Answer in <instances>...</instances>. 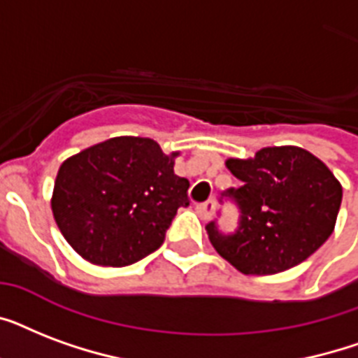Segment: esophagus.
<instances>
[{"label":"esophagus","instance_id":"obj_1","mask_svg":"<svg viewBox=\"0 0 358 358\" xmlns=\"http://www.w3.org/2000/svg\"><path fill=\"white\" fill-rule=\"evenodd\" d=\"M213 210H215V202L213 201H206L196 206V213H199V215H201V219H204V221L212 217Z\"/></svg>","mask_w":358,"mask_h":358}]
</instances>
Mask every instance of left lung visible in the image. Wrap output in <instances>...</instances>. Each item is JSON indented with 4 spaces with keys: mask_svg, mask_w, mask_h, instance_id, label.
<instances>
[{
    "mask_svg": "<svg viewBox=\"0 0 358 358\" xmlns=\"http://www.w3.org/2000/svg\"><path fill=\"white\" fill-rule=\"evenodd\" d=\"M241 187L229 189L239 227L208 224L213 249L245 275H273L305 262L333 234L342 185L322 159L299 146H267L249 159H227Z\"/></svg>",
    "mask_w": 358,
    "mask_h": 358,
    "instance_id": "left-lung-1",
    "label": "left lung"
}]
</instances>
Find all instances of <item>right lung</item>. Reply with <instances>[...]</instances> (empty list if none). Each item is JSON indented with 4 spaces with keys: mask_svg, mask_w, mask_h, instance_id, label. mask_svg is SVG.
<instances>
[{
    "mask_svg": "<svg viewBox=\"0 0 358 358\" xmlns=\"http://www.w3.org/2000/svg\"><path fill=\"white\" fill-rule=\"evenodd\" d=\"M148 137H113L59 167L52 212L70 247L91 264L122 267L159 247L189 182Z\"/></svg>",
    "mask_w": 358,
    "mask_h": 358,
    "instance_id": "add662e5",
    "label": "right lung"
}]
</instances>
